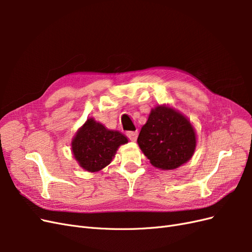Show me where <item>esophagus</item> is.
Listing matches in <instances>:
<instances>
[{
	"instance_id": "34e87169",
	"label": "esophagus",
	"mask_w": 252,
	"mask_h": 252,
	"mask_svg": "<svg viewBox=\"0 0 252 252\" xmlns=\"http://www.w3.org/2000/svg\"><path fill=\"white\" fill-rule=\"evenodd\" d=\"M126 135L128 136L129 140L131 141H135L136 136H138V130H133V131H127Z\"/></svg>"
}]
</instances>
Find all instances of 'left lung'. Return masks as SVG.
Instances as JSON below:
<instances>
[{"instance_id": "left-lung-1", "label": "left lung", "mask_w": 252, "mask_h": 252, "mask_svg": "<svg viewBox=\"0 0 252 252\" xmlns=\"http://www.w3.org/2000/svg\"><path fill=\"white\" fill-rule=\"evenodd\" d=\"M138 144L151 165L172 170L189 161L196 146L195 131L186 117L166 105L157 106L139 134Z\"/></svg>"}]
</instances>
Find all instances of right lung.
<instances>
[{"label":"right lung","mask_w":252,"mask_h":252,"mask_svg":"<svg viewBox=\"0 0 252 252\" xmlns=\"http://www.w3.org/2000/svg\"><path fill=\"white\" fill-rule=\"evenodd\" d=\"M128 143L124 134L109 130L94 118L88 119L71 142L74 158L83 169L95 172L110 164L121 145Z\"/></svg>","instance_id":"1"}]
</instances>
